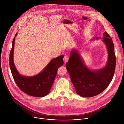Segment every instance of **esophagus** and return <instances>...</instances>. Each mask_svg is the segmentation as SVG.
Instances as JSON below:
<instances>
[{
  "mask_svg": "<svg viewBox=\"0 0 124 124\" xmlns=\"http://www.w3.org/2000/svg\"><path fill=\"white\" fill-rule=\"evenodd\" d=\"M68 60H69V56H68V55H65L64 57V58H63V61H64V63H66V62H68Z\"/></svg>",
  "mask_w": 124,
  "mask_h": 124,
  "instance_id": "esophagus-1",
  "label": "esophagus"
}]
</instances>
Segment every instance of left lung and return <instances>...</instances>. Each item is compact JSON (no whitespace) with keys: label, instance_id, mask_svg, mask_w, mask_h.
<instances>
[{"label":"left lung","instance_id":"left-lung-1","mask_svg":"<svg viewBox=\"0 0 124 124\" xmlns=\"http://www.w3.org/2000/svg\"><path fill=\"white\" fill-rule=\"evenodd\" d=\"M102 41L107 51V60L105 66L98 69H92L85 64L82 55L76 49L71 50L66 67L76 93L82 97H91L103 92L111 82L115 71L116 55L113 42L105 31ZM93 38L91 41L98 40Z\"/></svg>","mask_w":124,"mask_h":124}]
</instances>
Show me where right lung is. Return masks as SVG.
I'll list each match as a JSON object with an SVG mask.
<instances>
[{
    "instance_id": "obj_1",
    "label": "right lung",
    "mask_w": 124,
    "mask_h": 124,
    "mask_svg": "<svg viewBox=\"0 0 124 124\" xmlns=\"http://www.w3.org/2000/svg\"><path fill=\"white\" fill-rule=\"evenodd\" d=\"M16 34L12 41L9 54V65L14 81L19 89L26 94L34 97H43L50 92L58 68L63 64V55L53 59L40 72L35 75L27 76L21 75L14 62L13 54Z\"/></svg>"
}]
</instances>
